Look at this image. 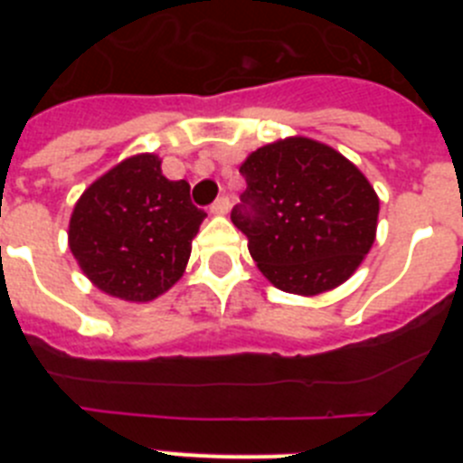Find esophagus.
<instances>
[{
	"label": "esophagus",
	"mask_w": 463,
	"mask_h": 463,
	"mask_svg": "<svg viewBox=\"0 0 463 463\" xmlns=\"http://www.w3.org/2000/svg\"><path fill=\"white\" fill-rule=\"evenodd\" d=\"M229 211V196H218L215 202H213L211 213L213 215H224Z\"/></svg>",
	"instance_id": "obj_1"
}]
</instances>
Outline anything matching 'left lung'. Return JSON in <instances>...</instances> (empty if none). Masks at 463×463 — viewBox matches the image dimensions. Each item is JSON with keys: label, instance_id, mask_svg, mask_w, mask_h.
I'll use <instances>...</instances> for the list:
<instances>
[{"label": "left lung", "instance_id": "1", "mask_svg": "<svg viewBox=\"0 0 463 463\" xmlns=\"http://www.w3.org/2000/svg\"><path fill=\"white\" fill-rule=\"evenodd\" d=\"M239 171L248 187L232 222L278 289L313 297L357 271L375 241L380 202L350 159L292 137L257 148Z\"/></svg>", "mask_w": 463, "mask_h": 463}]
</instances>
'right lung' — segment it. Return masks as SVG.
Returning <instances> with one entry per match:
<instances>
[{
	"instance_id": "add662e5",
	"label": "right lung",
	"mask_w": 463,
	"mask_h": 463,
	"mask_svg": "<svg viewBox=\"0 0 463 463\" xmlns=\"http://www.w3.org/2000/svg\"><path fill=\"white\" fill-rule=\"evenodd\" d=\"M203 218L190 185L169 181L157 155H134L80 194L69 248L94 288L143 304L181 280Z\"/></svg>"
}]
</instances>
